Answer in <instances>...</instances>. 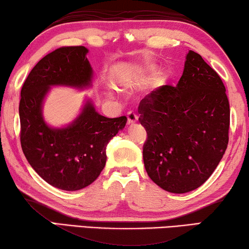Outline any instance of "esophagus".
I'll list each match as a JSON object with an SVG mask.
<instances>
[{
	"label": "esophagus",
	"instance_id": "esophagus-1",
	"mask_svg": "<svg viewBox=\"0 0 249 249\" xmlns=\"http://www.w3.org/2000/svg\"><path fill=\"white\" fill-rule=\"evenodd\" d=\"M127 118H128V124H135V122L138 121V116L132 111H129L127 113Z\"/></svg>",
	"mask_w": 249,
	"mask_h": 249
}]
</instances>
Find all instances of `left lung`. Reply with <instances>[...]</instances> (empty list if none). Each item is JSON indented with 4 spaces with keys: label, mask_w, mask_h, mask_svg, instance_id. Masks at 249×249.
I'll list each match as a JSON object with an SVG mask.
<instances>
[{
    "label": "left lung",
    "mask_w": 249,
    "mask_h": 249,
    "mask_svg": "<svg viewBox=\"0 0 249 249\" xmlns=\"http://www.w3.org/2000/svg\"><path fill=\"white\" fill-rule=\"evenodd\" d=\"M177 86H162L138 107L147 131L142 155L151 180L175 194L200 187L228 146L229 101L220 76L189 51Z\"/></svg>",
    "instance_id": "8db88e82"
}]
</instances>
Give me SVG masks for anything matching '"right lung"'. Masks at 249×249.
Masks as SVG:
<instances>
[{"label": "right lung", "mask_w": 249, "mask_h": 249, "mask_svg": "<svg viewBox=\"0 0 249 249\" xmlns=\"http://www.w3.org/2000/svg\"><path fill=\"white\" fill-rule=\"evenodd\" d=\"M88 50L61 47L42 58L25 79L18 106L20 140L25 158L42 179L62 190L92 183L106 166L107 146L127 124V117L106 118L88 102L76 120L63 129L43 121L42 101L50 86H89L92 69Z\"/></svg>", "instance_id": "1"}]
</instances>
